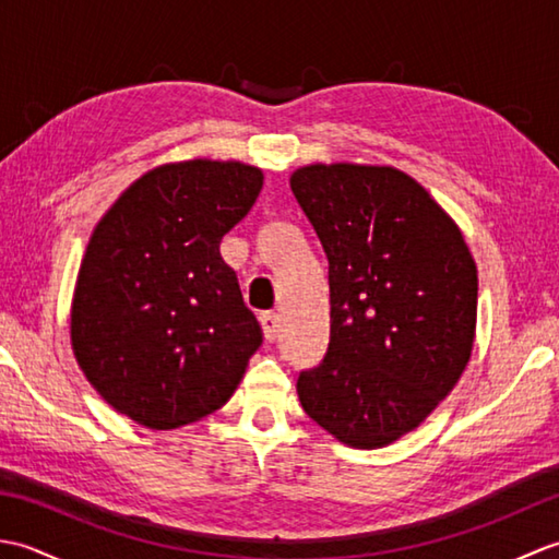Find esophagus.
<instances>
[{
	"label": "esophagus",
	"instance_id": "obj_1",
	"mask_svg": "<svg viewBox=\"0 0 559 559\" xmlns=\"http://www.w3.org/2000/svg\"><path fill=\"white\" fill-rule=\"evenodd\" d=\"M261 329H264V338L271 343L278 336V314L276 312H264L259 317Z\"/></svg>",
	"mask_w": 559,
	"mask_h": 559
}]
</instances>
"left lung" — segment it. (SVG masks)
Instances as JSON below:
<instances>
[{
  "instance_id": "left-lung-1",
  "label": "left lung",
  "mask_w": 559,
  "mask_h": 559,
  "mask_svg": "<svg viewBox=\"0 0 559 559\" xmlns=\"http://www.w3.org/2000/svg\"><path fill=\"white\" fill-rule=\"evenodd\" d=\"M290 189L329 259L331 336L305 413L355 449L413 432L471 360L478 269L454 218L391 165L314 163Z\"/></svg>"
}]
</instances>
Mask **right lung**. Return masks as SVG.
I'll return each instance as SVG.
<instances>
[{
    "mask_svg": "<svg viewBox=\"0 0 559 559\" xmlns=\"http://www.w3.org/2000/svg\"><path fill=\"white\" fill-rule=\"evenodd\" d=\"M261 185L264 173L240 160L165 163L98 221L71 300V350L117 413L175 430L235 394L261 329L221 240Z\"/></svg>",
    "mask_w": 559,
    "mask_h": 559,
    "instance_id": "right-lung-1",
    "label": "right lung"
}]
</instances>
